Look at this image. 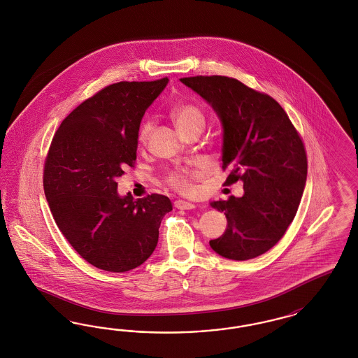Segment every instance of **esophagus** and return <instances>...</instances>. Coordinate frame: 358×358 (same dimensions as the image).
I'll use <instances>...</instances> for the list:
<instances>
[{"label":"esophagus","instance_id":"1","mask_svg":"<svg viewBox=\"0 0 358 358\" xmlns=\"http://www.w3.org/2000/svg\"><path fill=\"white\" fill-rule=\"evenodd\" d=\"M174 208L180 210H192L196 208L194 203L192 202H187V201H182V199H178L174 202Z\"/></svg>","mask_w":358,"mask_h":358}]
</instances>
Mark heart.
Instances as JSON below:
<instances>
[{
    "label": "heart",
    "mask_w": 358,
    "mask_h": 358,
    "mask_svg": "<svg viewBox=\"0 0 358 358\" xmlns=\"http://www.w3.org/2000/svg\"><path fill=\"white\" fill-rule=\"evenodd\" d=\"M171 117L176 124L178 132L186 131L189 128L203 125V113L197 106L190 103L176 104L171 110ZM152 124L150 122H144L138 129V141L144 144L148 138ZM199 172L197 171H187V169H176L166 176V184L174 190L181 193H192L193 192V180L197 178Z\"/></svg>",
    "instance_id": "heart-1"
}]
</instances>
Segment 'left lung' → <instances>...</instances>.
<instances>
[{"label": "left lung", "mask_w": 358, "mask_h": 358, "mask_svg": "<svg viewBox=\"0 0 358 358\" xmlns=\"http://www.w3.org/2000/svg\"><path fill=\"white\" fill-rule=\"evenodd\" d=\"M205 99L223 127L224 185L243 182L245 194L211 202L223 211L227 229L210 241L223 258H257L275 246L294 221L307 181L303 140L282 106L229 76L180 79Z\"/></svg>", "instance_id": "1"}]
</instances>
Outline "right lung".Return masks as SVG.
<instances>
[{
    "label": "right lung",
    "mask_w": 358,
    "mask_h": 358,
    "mask_svg": "<svg viewBox=\"0 0 358 358\" xmlns=\"http://www.w3.org/2000/svg\"><path fill=\"white\" fill-rule=\"evenodd\" d=\"M119 82L104 87L71 112L52 137L43 189L58 229L96 268L134 270L148 259L171 199L117 194V177L135 166L144 113L168 85Z\"/></svg>",
    "instance_id": "obj_1"
}]
</instances>
